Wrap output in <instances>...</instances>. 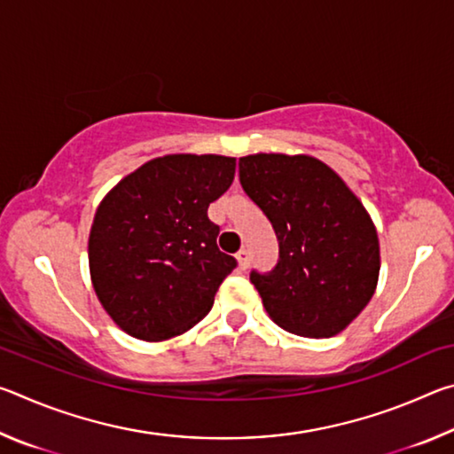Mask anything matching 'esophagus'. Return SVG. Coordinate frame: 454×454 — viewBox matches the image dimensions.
<instances>
[{
	"label": "esophagus",
	"instance_id": "1",
	"mask_svg": "<svg viewBox=\"0 0 454 454\" xmlns=\"http://www.w3.org/2000/svg\"><path fill=\"white\" fill-rule=\"evenodd\" d=\"M236 260H238V266H240L242 270H246V268L250 266V252L246 250V248H242V250L236 254Z\"/></svg>",
	"mask_w": 454,
	"mask_h": 454
}]
</instances>
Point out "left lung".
<instances>
[{
	"instance_id": "8db88e82",
	"label": "left lung",
	"mask_w": 454,
	"mask_h": 454,
	"mask_svg": "<svg viewBox=\"0 0 454 454\" xmlns=\"http://www.w3.org/2000/svg\"><path fill=\"white\" fill-rule=\"evenodd\" d=\"M238 174L278 238L274 270L250 272L268 317L298 336L342 333L379 282V236L363 202L333 168L304 153H252Z\"/></svg>"
}]
</instances>
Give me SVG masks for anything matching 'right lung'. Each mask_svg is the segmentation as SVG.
<instances>
[{
  "mask_svg": "<svg viewBox=\"0 0 454 454\" xmlns=\"http://www.w3.org/2000/svg\"><path fill=\"white\" fill-rule=\"evenodd\" d=\"M234 172L236 158L170 153L128 174L99 202L88 242L91 284L129 336L168 340L210 312L236 258L218 250L208 206Z\"/></svg>",
  "mask_w": 454,
  "mask_h": 454,
  "instance_id": "1",
  "label": "right lung"
}]
</instances>
